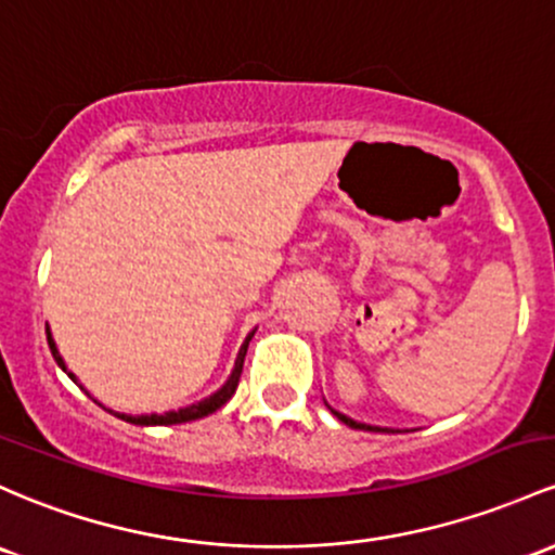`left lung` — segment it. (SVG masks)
<instances>
[{"instance_id":"obj_1","label":"left lung","mask_w":555,"mask_h":555,"mask_svg":"<svg viewBox=\"0 0 555 555\" xmlns=\"http://www.w3.org/2000/svg\"><path fill=\"white\" fill-rule=\"evenodd\" d=\"M328 411L334 413V416L339 418V422L343 424H347V426H352V429H366V431H395V429H387V426H371V424H361V422H356V418H350V416H345V413H339V411H334L332 405H328Z\"/></svg>"}]
</instances>
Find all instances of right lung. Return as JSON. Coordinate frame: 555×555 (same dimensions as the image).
Listing matches in <instances>:
<instances>
[{"label": "right lung", "mask_w": 555, "mask_h": 555, "mask_svg": "<svg viewBox=\"0 0 555 555\" xmlns=\"http://www.w3.org/2000/svg\"><path fill=\"white\" fill-rule=\"evenodd\" d=\"M253 334H255V328H253V332L247 334L245 343H242V347H240V352H236V358H234V369H231L229 379L223 382V385L218 387L216 392L208 395V398L197 400V403H192V405L179 408V411H166V413H142V416H131V413H115V416L124 418V422H129V424H137V426H170V424H186V422H194V418H203V416H208V413L218 411V408L227 405L229 400H231V395L236 392V385H240V376H242V366H245L247 345H249V339H253ZM47 343H50V350H52L54 361H57V366L63 369L65 374H68L73 382H78V379H76V374H73V371H68V366H65V361H63V356H60L57 343H54V337H52L50 326H47ZM87 395H89V392H87ZM89 398H91V395H89Z\"/></svg>", "instance_id": "1"}]
</instances>
